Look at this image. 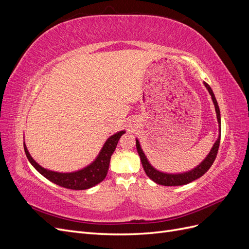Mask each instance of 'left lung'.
Here are the masks:
<instances>
[{"label": "left lung", "instance_id": "1", "mask_svg": "<svg viewBox=\"0 0 249 249\" xmlns=\"http://www.w3.org/2000/svg\"><path fill=\"white\" fill-rule=\"evenodd\" d=\"M205 86L207 87L208 91L211 94V96H212L213 103L215 105L217 119H218V123H219V137H218L217 141L215 142V144L212 147V149H211V152L208 155V157L198 165L196 168H194L191 171H188V172H185V173H179V175H169V173H164V172H161V171H158L157 169H155L152 166V165L148 163L145 155L143 154L142 149L140 147L139 141L136 139V148H137V152L140 156L143 169H144L146 176L150 179H153L155 183L159 184V185H163V186H182V185L189 184V183L193 182V180L197 179L201 176L205 175V173L210 169V167L213 165V163L216 159V157H217L218 148H219V144H220V136H221L220 110H219V107H218V104H217V101L215 99V95L212 91V89H211V87L207 84L206 82H205Z\"/></svg>", "mask_w": 249, "mask_h": 249}]
</instances>
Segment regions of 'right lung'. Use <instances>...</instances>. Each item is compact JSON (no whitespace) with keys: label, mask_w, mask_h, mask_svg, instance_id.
Listing matches in <instances>:
<instances>
[{"label":"right lung","mask_w":249,"mask_h":249,"mask_svg":"<svg viewBox=\"0 0 249 249\" xmlns=\"http://www.w3.org/2000/svg\"><path fill=\"white\" fill-rule=\"evenodd\" d=\"M123 134H124V131H120L111 136L106 141V143H105L99 157L96 158L92 164H90L89 166L85 167L84 169L71 173H60L44 169L39 164H37L33 160V158L30 156L25 143L24 148L29 162L33 165L35 169L40 175L51 180V182L63 188H67V189L85 190L101 183L106 178L109 169L111 156L114 153L118 140L123 136Z\"/></svg>","instance_id":"add662e5"}]
</instances>
